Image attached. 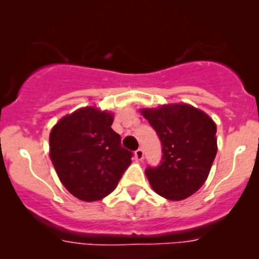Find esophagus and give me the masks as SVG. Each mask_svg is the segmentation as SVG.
I'll return each mask as SVG.
<instances>
[{
    "label": "esophagus",
    "mask_w": 259,
    "mask_h": 259,
    "mask_svg": "<svg viewBox=\"0 0 259 259\" xmlns=\"http://www.w3.org/2000/svg\"><path fill=\"white\" fill-rule=\"evenodd\" d=\"M135 157H136V159H139V160L144 159V151H142V148H139V150L135 151Z\"/></svg>",
    "instance_id": "esophagus-1"
}]
</instances>
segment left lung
Listing matches in <instances>:
<instances>
[{
  "label": "left lung",
  "instance_id": "1",
  "mask_svg": "<svg viewBox=\"0 0 259 259\" xmlns=\"http://www.w3.org/2000/svg\"><path fill=\"white\" fill-rule=\"evenodd\" d=\"M162 142V160L145 173L162 197L185 200L203 185L217 154V126L206 113L173 103L141 109Z\"/></svg>",
  "mask_w": 259,
  "mask_h": 259
}]
</instances>
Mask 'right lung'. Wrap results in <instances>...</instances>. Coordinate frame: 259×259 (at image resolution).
<instances>
[{
	"label": "right lung",
	"mask_w": 259,
	"mask_h": 259,
	"mask_svg": "<svg viewBox=\"0 0 259 259\" xmlns=\"http://www.w3.org/2000/svg\"><path fill=\"white\" fill-rule=\"evenodd\" d=\"M113 114L85 107L62 118L50 134V158L65 189L81 201L109 195L132 163L112 129Z\"/></svg>",
	"instance_id": "right-lung-1"
}]
</instances>
